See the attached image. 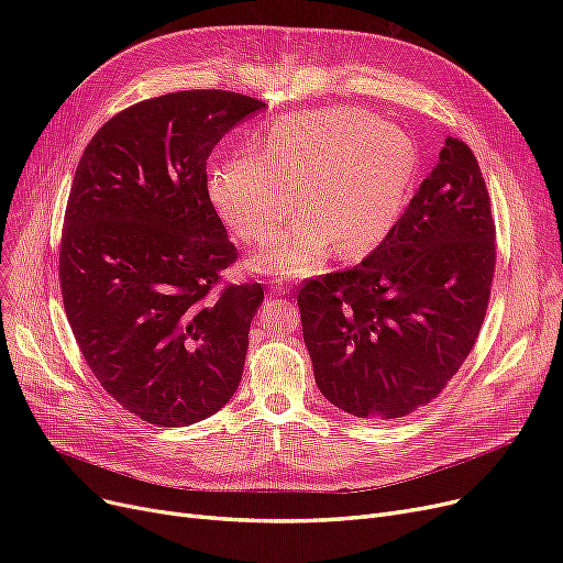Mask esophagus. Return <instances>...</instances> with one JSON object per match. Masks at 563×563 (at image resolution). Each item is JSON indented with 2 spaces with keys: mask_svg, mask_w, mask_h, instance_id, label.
I'll return each mask as SVG.
<instances>
[{
  "mask_svg": "<svg viewBox=\"0 0 563 563\" xmlns=\"http://www.w3.org/2000/svg\"><path fill=\"white\" fill-rule=\"evenodd\" d=\"M269 289H272L274 294H289V291H291V287H289L287 283H283V280H272V283H269Z\"/></svg>",
  "mask_w": 563,
  "mask_h": 563,
  "instance_id": "esophagus-1",
  "label": "esophagus"
}]
</instances>
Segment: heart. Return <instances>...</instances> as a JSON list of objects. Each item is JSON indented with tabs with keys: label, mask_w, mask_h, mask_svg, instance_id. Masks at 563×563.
Masks as SVG:
<instances>
[{
	"label": "heart",
	"mask_w": 563,
	"mask_h": 563,
	"mask_svg": "<svg viewBox=\"0 0 563 563\" xmlns=\"http://www.w3.org/2000/svg\"><path fill=\"white\" fill-rule=\"evenodd\" d=\"M418 151L397 125L353 107L301 111L264 134L260 157H232L210 173V198L228 228L264 244L297 205L303 212L264 253L262 274L310 276L333 246L361 253L401 214Z\"/></svg>",
	"instance_id": "heart-1"
}]
</instances>
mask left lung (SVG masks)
<instances>
[{
	"label": "left lung",
	"instance_id": "8db88e82",
	"mask_svg": "<svg viewBox=\"0 0 563 563\" xmlns=\"http://www.w3.org/2000/svg\"><path fill=\"white\" fill-rule=\"evenodd\" d=\"M495 272V223L479 164L448 136L438 164L361 264L299 289L321 395L356 418L429 404L477 342Z\"/></svg>",
	"mask_w": 563,
	"mask_h": 563
}]
</instances>
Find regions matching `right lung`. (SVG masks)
I'll list each match as a JSON object with an SVG mask.
<instances>
[{"label": "right lung", "mask_w": 563, "mask_h": 563, "mask_svg": "<svg viewBox=\"0 0 563 563\" xmlns=\"http://www.w3.org/2000/svg\"><path fill=\"white\" fill-rule=\"evenodd\" d=\"M266 104L228 91L139 102L86 145L58 276L100 386L141 420L189 427L236 393L264 289L219 287L236 249L207 194L217 143Z\"/></svg>", "instance_id": "right-lung-1"}]
</instances>
